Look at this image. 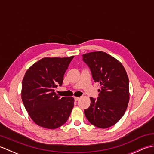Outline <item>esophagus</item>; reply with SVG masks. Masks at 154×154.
I'll return each mask as SVG.
<instances>
[{
    "label": "esophagus",
    "mask_w": 154,
    "mask_h": 154,
    "mask_svg": "<svg viewBox=\"0 0 154 154\" xmlns=\"http://www.w3.org/2000/svg\"><path fill=\"white\" fill-rule=\"evenodd\" d=\"M74 99H75V101H77V100H79L80 97H74Z\"/></svg>",
    "instance_id": "34e87169"
}]
</instances>
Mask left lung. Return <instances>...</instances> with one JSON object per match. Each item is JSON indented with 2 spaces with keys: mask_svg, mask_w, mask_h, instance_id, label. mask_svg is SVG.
<instances>
[{
  "mask_svg": "<svg viewBox=\"0 0 154 154\" xmlns=\"http://www.w3.org/2000/svg\"><path fill=\"white\" fill-rule=\"evenodd\" d=\"M83 61L91 69L95 82L100 83L97 99L84 110L88 121L100 128L116 124L125 113L130 100L129 80L122 64L105 52L85 54Z\"/></svg>",
  "mask_w": 154,
  "mask_h": 154,
  "instance_id": "1",
  "label": "left lung"
}]
</instances>
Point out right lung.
Segmentation results:
<instances>
[{"label": "right lung", "mask_w": 154, "mask_h": 154, "mask_svg": "<svg viewBox=\"0 0 154 154\" xmlns=\"http://www.w3.org/2000/svg\"><path fill=\"white\" fill-rule=\"evenodd\" d=\"M74 56L44 57L26 72L21 97L29 116L37 125L55 129L67 122L74 106V98L62 97L54 92L61 86L63 75Z\"/></svg>", "instance_id": "1"}]
</instances>
